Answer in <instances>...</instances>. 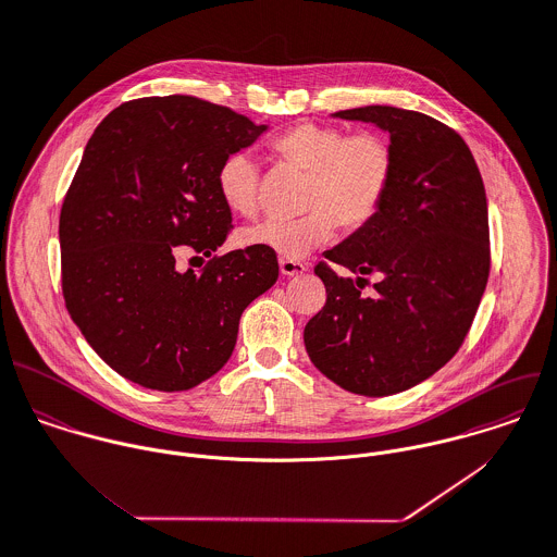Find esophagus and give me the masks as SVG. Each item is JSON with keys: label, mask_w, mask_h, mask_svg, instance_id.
<instances>
[{"label": "esophagus", "mask_w": 557, "mask_h": 557, "mask_svg": "<svg viewBox=\"0 0 557 557\" xmlns=\"http://www.w3.org/2000/svg\"><path fill=\"white\" fill-rule=\"evenodd\" d=\"M278 270H281L283 276H298V274H302L307 268H305L302 263H298V261L281 259V261H278Z\"/></svg>", "instance_id": "esophagus-1"}]
</instances>
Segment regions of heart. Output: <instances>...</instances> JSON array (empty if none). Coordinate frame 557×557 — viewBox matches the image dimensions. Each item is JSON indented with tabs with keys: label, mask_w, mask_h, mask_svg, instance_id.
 Returning a JSON list of instances; mask_svg holds the SVG:
<instances>
[{
	"label": "heart",
	"mask_w": 557,
	"mask_h": 557,
	"mask_svg": "<svg viewBox=\"0 0 557 557\" xmlns=\"http://www.w3.org/2000/svg\"><path fill=\"white\" fill-rule=\"evenodd\" d=\"M274 153L307 173L302 207L294 220H263L237 235L242 246H257L296 261L329 242L335 226L363 228L384 202L393 177V147L377 132L346 134L339 127L300 123L274 140ZM218 191L239 215L259 209V166L250 153H231L218 169Z\"/></svg>",
	"instance_id": "obj_1"
}]
</instances>
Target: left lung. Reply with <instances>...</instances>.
<instances>
[{"instance_id":"8db88e82","label":"left lung","mask_w":557,"mask_h":557,"mask_svg":"<svg viewBox=\"0 0 557 557\" xmlns=\"http://www.w3.org/2000/svg\"><path fill=\"white\" fill-rule=\"evenodd\" d=\"M335 119L388 134L393 177L382 207L318 263L326 305L305 326L311 363L342 388L382 397L441 370L462 346L491 270L488 207L465 140L421 112L368 106ZM368 273H382L370 299Z\"/></svg>"}]
</instances>
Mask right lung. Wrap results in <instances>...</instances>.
<instances>
[{
    "mask_svg": "<svg viewBox=\"0 0 557 557\" xmlns=\"http://www.w3.org/2000/svg\"><path fill=\"white\" fill-rule=\"evenodd\" d=\"M265 129L171 95L119 106L90 136L60 211L62 294L123 377L156 391L211 377L233 355L244 309L276 283V255L257 246L212 257L200 273L176 268L182 251L224 244L233 224L218 169Z\"/></svg>",
    "mask_w": 557,
    "mask_h": 557,
    "instance_id": "obj_1",
    "label": "right lung"
}]
</instances>
